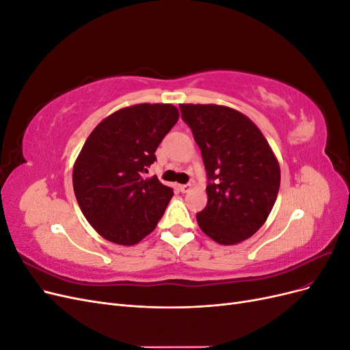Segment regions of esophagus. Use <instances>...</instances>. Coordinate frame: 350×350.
I'll return each instance as SVG.
<instances>
[{
  "label": "esophagus",
  "instance_id": "1",
  "mask_svg": "<svg viewBox=\"0 0 350 350\" xmlns=\"http://www.w3.org/2000/svg\"><path fill=\"white\" fill-rule=\"evenodd\" d=\"M179 189H181V193H188L189 189H191V184H181L179 185Z\"/></svg>",
  "mask_w": 350,
  "mask_h": 350
}]
</instances>
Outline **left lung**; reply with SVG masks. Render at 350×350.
<instances>
[{"label":"left lung","mask_w":350,"mask_h":350,"mask_svg":"<svg viewBox=\"0 0 350 350\" xmlns=\"http://www.w3.org/2000/svg\"><path fill=\"white\" fill-rule=\"evenodd\" d=\"M207 174L201 230L224 245L248 239L262 226L278 198L280 167L258 126L219 105H179Z\"/></svg>","instance_id":"1"}]
</instances>
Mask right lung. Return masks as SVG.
I'll return each instance as SVG.
<instances>
[{
	"label": "right lung",
	"mask_w": 350,
	"mask_h": 350,
	"mask_svg": "<svg viewBox=\"0 0 350 350\" xmlns=\"http://www.w3.org/2000/svg\"><path fill=\"white\" fill-rule=\"evenodd\" d=\"M178 118L172 105L140 103L113 112L88 137L72 187L84 217L105 239L134 245L163 216L174 189L144 175Z\"/></svg>",
	"instance_id": "right-lung-1"
}]
</instances>
